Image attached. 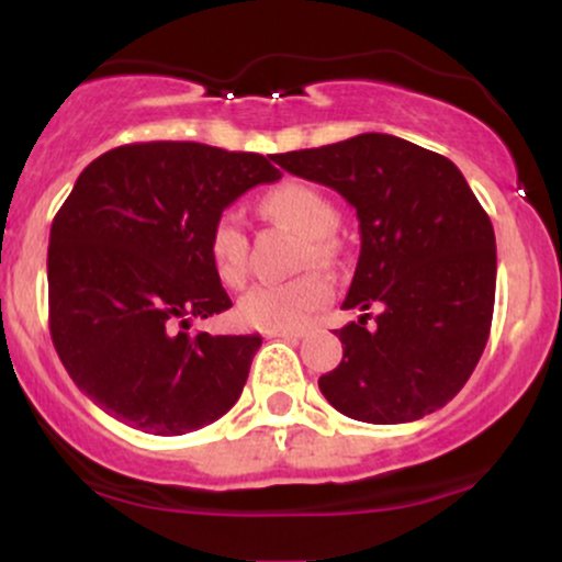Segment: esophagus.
I'll list each match as a JSON object with an SVG mask.
<instances>
[{"label": "esophagus", "instance_id": "34e87169", "mask_svg": "<svg viewBox=\"0 0 562 562\" xmlns=\"http://www.w3.org/2000/svg\"><path fill=\"white\" fill-rule=\"evenodd\" d=\"M303 330H267V338H285V340H299Z\"/></svg>", "mask_w": 562, "mask_h": 562}]
</instances>
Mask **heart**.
Returning <instances> with one entry per match:
<instances>
[{
    "mask_svg": "<svg viewBox=\"0 0 562 562\" xmlns=\"http://www.w3.org/2000/svg\"><path fill=\"white\" fill-rule=\"evenodd\" d=\"M261 214L303 235L301 263H330L335 245L330 232L338 222L333 203L317 187L306 182H282L259 203ZM209 254L224 285L237 288L248 274V235L243 218L224 211L209 235ZM330 282L317 272H306L285 282H259L237 303L243 322L259 330H293L330 301Z\"/></svg>",
    "mask_w": 562,
    "mask_h": 562,
    "instance_id": "obj_1",
    "label": "heart"
}]
</instances>
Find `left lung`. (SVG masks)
Masks as SVG:
<instances>
[{
	"instance_id": "obj_1",
	"label": "left lung",
	"mask_w": 562,
	"mask_h": 562,
	"mask_svg": "<svg viewBox=\"0 0 562 562\" xmlns=\"http://www.w3.org/2000/svg\"><path fill=\"white\" fill-rule=\"evenodd\" d=\"M282 169L340 192L357 209V272L335 330L344 359L319 391L351 420L412 423L460 393L473 375L496 290V240L465 177L449 158L391 134L277 156ZM375 307L376 325L366 327Z\"/></svg>"
}]
</instances>
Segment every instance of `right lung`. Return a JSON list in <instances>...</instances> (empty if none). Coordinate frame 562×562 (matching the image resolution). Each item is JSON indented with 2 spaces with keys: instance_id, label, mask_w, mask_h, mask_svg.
Wrapping results in <instances>:
<instances>
[{
  "instance_id": "1",
  "label": "right lung",
  "mask_w": 562,
  "mask_h": 562,
  "mask_svg": "<svg viewBox=\"0 0 562 562\" xmlns=\"http://www.w3.org/2000/svg\"><path fill=\"white\" fill-rule=\"evenodd\" d=\"M282 173L259 153L134 142L76 179L49 229V333L92 402L153 436H182L240 398L261 335H190L232 306L209 254L229 203Z\"/></svg>"
}]
</instances>
